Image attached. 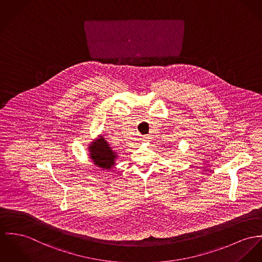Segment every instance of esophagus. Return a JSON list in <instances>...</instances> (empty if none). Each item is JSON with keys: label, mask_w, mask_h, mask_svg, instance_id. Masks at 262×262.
I'll list each match as a JSON object with an SVG mask.
<instances>
[{"label": "esophagus", "mask_w": 262, "mask_h": 262, "mask_svg": "<svg viewBox=\"0 0 262 262\" xmlns=\"http://www.w3.org/2000/svg\"><path fill=\"white\" fill-rule=\"evenodd\" d=\"M143 140L145 141H149V137H147V136H145V137H143Z\"/></svg>", "instance_id": "34e87169"}]
</instances>
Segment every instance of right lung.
Instances as JSON below:
<instances>
[{
	"instance_id": "1",
	"label": "right lung",
	"mask_w": 262,
	"mask_h": 262,
	"mask_svg": "<svg viewBox=\"0 0 262 262\" xmlns=\"http://www.w3.org/2000/svg\"><path fill=\"white\" fill-rule=\"evenodd\" d=\"M91 158L95 162V164L101 168L108 169L115 164L116 154L112 150L107 142L103 138H101L90 145Z\"/></svg>"
}]
</instances>
